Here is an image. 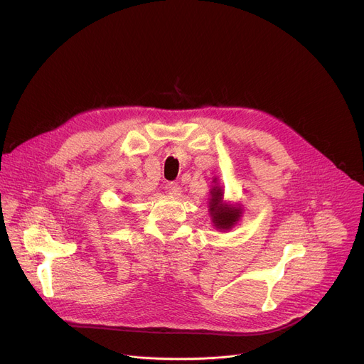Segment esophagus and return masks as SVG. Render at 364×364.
I'll use <instances>...</instances> for the list:
<instances>
[{
  "label": "esophagus",
  "instance_id": "esophagus-1",
  "mask_svg": "<svg viewBox=\"0 0 364 364\" xmlns=\"http://www.w3.org/2000/svg\"><path fill=\"white\" fill-rule=\"evenodd\" d=\"M166 190H168V193L172 196H178L181 193V187L177 183H168Z\"/></svg>",
  "mask_w": 364,
  "mask_h": 364
}]
</instances>
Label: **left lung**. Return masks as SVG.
I'll return each instance as SVG.
<instances>
[{"mask_svg":"<svg viewBox=\"0 0 364 364\" xmlns=\"http://www.w3.org/2000/svg\"><path fill=\"white\" fill-rule=\"evenodd\" d=\"M215 186L211 188V199H209V214L217 230H230L242 217V208L237 205H228L223 200L224 192L214 180Z\"/></svg>","mask_w":364,"mask_h":364,"instance_id":"left-lung-1","label":"left lung"}]
</instances>
